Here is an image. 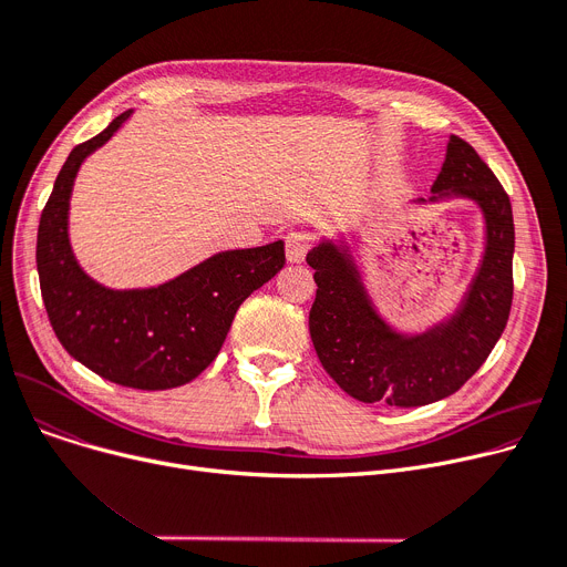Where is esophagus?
Masks as SVG:
<instances>
[{"label": "esophagus", "mask_w": 567, "mask_h": 567, "mask_svg": "<svg viewBox=\"0 0 567 567\" xmlns=\"http://www.w3.org/2000/svg\"><path fill=\"white\" fill-rule=\"evenodd\" d=\"M285 246H287V259L293 261V264H299V261L306 259L308 250L312 248V236L303 234V231H291L285 238Z\"/></svg>", "instance_id": "34e87169"}]
</instances>
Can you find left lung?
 <instances>
[{"mask_svg":"<svg viewBox=\"0 0 567 567\" xmlns=\"http://www.w3.org/2000/svg\"><path fill=\"white\" fill-rule=\"evenodd\" d=\"M432 193L430 202L473 199L487 229L483 264L460 310L434 329L421 336L393 331L372 308L347 248L321 241L306 257L317 282L310 308L315 351L340 389L368 404L423 406L453 395L487 361L508 323L515 252L508 193L457 135H451Z\"/></svg>","mask_w":567,"mask_h":567,"instance_id":"obj_1","label":"left lung"}]
</instances>
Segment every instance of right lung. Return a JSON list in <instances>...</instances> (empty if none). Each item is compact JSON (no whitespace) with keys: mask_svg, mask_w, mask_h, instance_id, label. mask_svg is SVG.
<instances>
[{"mask_svg":"<svg viewBox=\"0 0 567 567\" xmlns=\"http://www.w3.org/2000/svg\"><path fill=\"white\" fill-rule=\"evenodd\" d=\"M128 116L78 144L56 174L39 223L37 268L52 331L75 361L126 389L165 391L214 363L238 306L285 266V244L218 252L148 289L118 291L89 278L69 244V199L82 161Z\"/></svg>","mask_w":567,"mask_h":567,"instance_id":"add662e5","label":"right lung"}]
</instances>
